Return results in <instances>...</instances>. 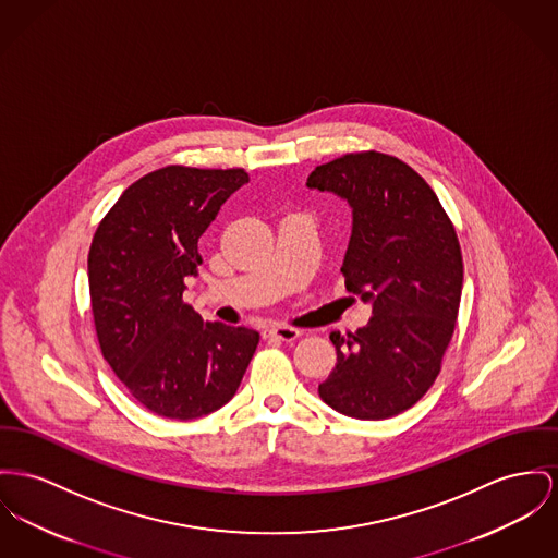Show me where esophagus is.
<instances>
[{"label": "esophagus", "instance_id": "1", "mask_svg": "<svg viewBox=\"0 0 558 558\" xmlns=\"http://www.w3.org/2000/svg\"><path fill=\"white\" fill-rule=\"evenodd\" d=\"M262 336L266 340H281V342H292L300 336V330L290 328V326H268L262 330Z\"/></svg>", "mask_w": 558, "mask_h": 558}]
</instances>
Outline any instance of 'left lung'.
<instances>
[{"instance_id":"1","label":"left lung","mask_w":558,"mask_h":558,"mask_svg":"<svg viewBox=\"0 0 558 558\" xmlns=\"http://www.w3.org/2000/svg\"><path fill=\"white\" fill-rule=\"evenodd\" d=\"M306 186L353 209L342 262L344 288L372 304L366 328L332 332L336 368L319 398L362 421L414 407L442 371L454 332L461 245L432 186L396 156L351 151L315 167Z\"/></svg>"}]
</instances>
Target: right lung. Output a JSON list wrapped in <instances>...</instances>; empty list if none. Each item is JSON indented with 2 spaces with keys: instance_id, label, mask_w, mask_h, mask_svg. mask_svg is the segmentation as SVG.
<instances>
[{
  "instance_id": "right-lung-1",
  "label": "right lung",
  "mask_w": 558,
  "mask_h": 558,
  "mask_svg": "<svg viewBox=\"0 0 558 558\" xmlns=\"http://www.w3.org/2000/svg\"><path fill=\"white\" fill-rule=\"evenodd\" d=\"M245 169L169 165L126 187L97 226L88 288L101 353L131 396L167 418H196L236 393L260 335L203 322L184 302L198 239Z\"/></svg>"
}]
</instances>
